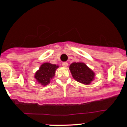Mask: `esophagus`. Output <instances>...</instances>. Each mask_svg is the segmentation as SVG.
I'll return each mask as SVG.
<instances>
[{
	"mask_svg": "<svg viewBox=\"0 0 127 127\" xmlns=\"http://www.w3.org/2000/svg\"><path fill=\"white\" fill-rule=\"evenodd\" d=\"M62 66L63 67H66L68 66V63L67 62H64L62 64Z\"/></svg>",
	"mask_w": 127,
	"mask_h": 127,
	"instance_id": "obj_1",
	"label": "esophagus"
}]
</instances>
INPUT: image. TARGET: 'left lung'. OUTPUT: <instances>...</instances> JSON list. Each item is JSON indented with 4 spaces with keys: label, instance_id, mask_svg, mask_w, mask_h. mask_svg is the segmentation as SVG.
<instances>
[{
    "label": "left lung",
    "instance_id": "obj_1",
    "mask_svg": "<svg viewBox=\"0 0 127 127\" xmlns=\"http://www.w3.org/2000/svg\"><path fill=\"white\" fill-rule=\"evenodd\" d=\"M69 69L74 79L81 83L90 85L94 80V72L87 67L85 63H72L69 66Z\"/></svg>",
    "mask_w": 127,
    "mask_h": 127
}]
</instances>
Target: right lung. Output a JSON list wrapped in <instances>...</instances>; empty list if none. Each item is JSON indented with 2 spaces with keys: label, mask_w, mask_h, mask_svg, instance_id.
I'll return each instance as SVG.
<instances>
[{
  "label": "right lung",
  "mask_w": 127,
  "mask_h": 127,
  "mask_svg": "<svg viewBox=\"0 0 127 127\" xmlns=\"http://www.w3.org/2000/svg\"><path fill=\"white\" fill-rule=\"evenodd\" d=\"M58 65L50 63H44L39 70L35 73V79L42 86H46L55 75V71Z\"/></svg>",
  "instance_id": "right-lung-1"
}]
</instances>
